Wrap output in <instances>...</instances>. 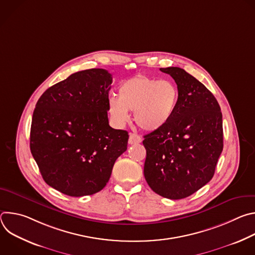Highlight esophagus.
<instances>
[{"label":"esophagus","instance_id":"esophagus-1","mask_svg":"<svg viewBox=\"0 0 255 255\" xmlns=\"http://www.w3.org/2000/svg\"><path fill=\"white\" fill-rule=\"evenodd\" d=\"M142 141V138L138 135V134H136V133H130V135H129V140H128V142H129V144H137V143H140Z\"/></svg>","mask_w":255,"mask_h":255}]
</instances>
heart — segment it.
<instances>
[{
	"instance_id": "1",
	"label": "heart",
	"mask_w": 255,
	"mask_h": 255,
	"mask_svg": "<svg viewBox=\"0 0 255 255\" xmlns=\"http://www.w3.org/2000/svg\"><path fill=\"white\" fill-rule=\"evenodd\" d=\"M178 98V89L171 81L138 75L120 85L118 99L109 100L108 110L117 125H124L129 119L128 111H133L141 129L155 131L169 122Z\"/></svg>"
}]
</instances>
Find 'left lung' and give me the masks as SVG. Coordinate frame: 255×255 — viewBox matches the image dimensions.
Listing matches in <instances>:
<instances>
[{"instance_id":"obj_1","label":"left lung","mask_w":255,"mask_h":255,"mask_svg":"<svg viewBox=\"0 0 255 255\" xmlns=\"http://www.w3.org/2000/svg\"><path fill=\"white\" fill-rule=\"evenodd\" d=\"M160 70L174 80L179 98L169 122L144 136V176L159 196L179 200L214 175L223 150L222 113L213 94L185 69Z\"/></svg>"}]
</instances>
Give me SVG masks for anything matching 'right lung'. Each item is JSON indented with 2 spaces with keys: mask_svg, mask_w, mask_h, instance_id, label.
Masks as SVG:
<instances>
[{
  "mask_svg": "<svg viewBox=\"0 0 255 255\" xmlns=\"http://www.w3.org/2000/svg\"><path fill=\"white\" fill-rule=\"evenodd\" d=\"M112 75L103 68L72 74L47 89L33 112L30 149L45 183L70 197L103 190L128 132L109 125Z\"/></svg>",
  "mask_w": 255,
  "mask_h": 255,
  "instance_id": "right-lung-1",
  "label": "right lung"
}]
</instances>
